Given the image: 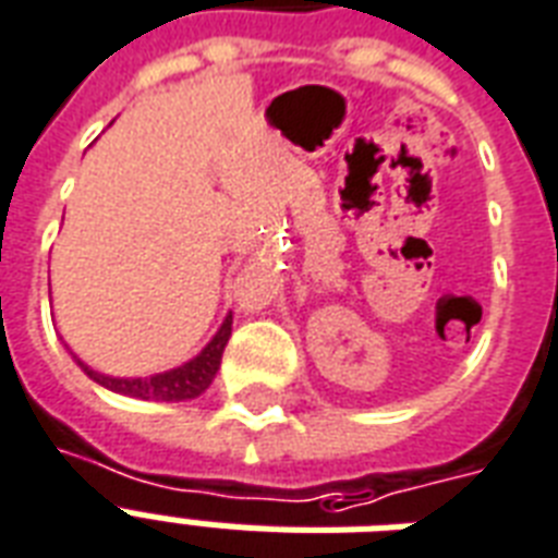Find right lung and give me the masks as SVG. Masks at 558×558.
I'll use <instances>...</instances> for the list:
<instances>
[{
    "mask_svg": "<svg viewBox=\"0 0 558 558\" xmlns=\"http://www.w3.org/2000/svg\"><path fill=\"white\" fill-rule=\"evenodd\" d=\"M231 325L233 316L228 313V318L222 322V327L216 330L207 348L202 354L193 356L190 363L178 365L172 372L151 374V377H110V374L93 372L90 365H84L75 356V363L84 368V374L96 380L99 386L110 389V392L128 395V398H140V401H190V398H198V395L207 389L219 372V363H222V351L231 339Z\"/></svg>",
    "mask_w": 558,
    "mask_h": 558,
    "instance_id": "right-lung-1",
    "label": "right lung"
}]
</instances>
